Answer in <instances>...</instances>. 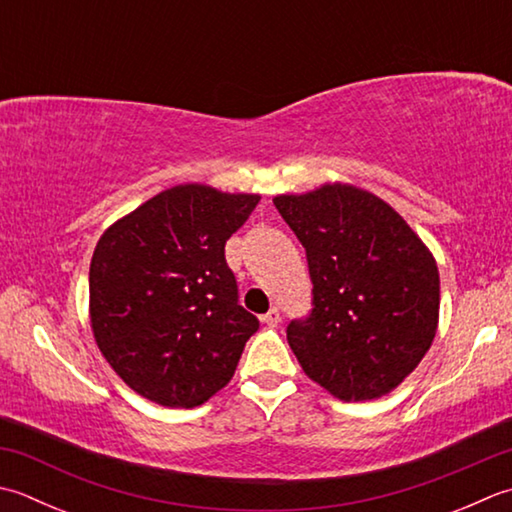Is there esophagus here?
I'll return each instance as SVG.
<instances>
[{"label": "esophagus", "mask_w": 512, "mask_h": 512, "mask_svg": "<svg viewBox=\"0 0 512 512\" xmlns=\"http://www.w3.org/2000/svg\"><path fill=\"white\" fill-rule=\"evenodd\" d=\"M259 319H262V322H264L266 326H277L279 322H282V313H279L277 308H270L268 313H266V315H262Z\"/></svg>", "instance_id": "esophagus-1"}]
</instances>
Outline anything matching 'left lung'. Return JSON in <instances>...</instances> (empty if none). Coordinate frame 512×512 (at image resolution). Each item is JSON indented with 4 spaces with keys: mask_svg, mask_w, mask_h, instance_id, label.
I'll use <instances>...</instances> for the list:
<instances>
[{
    "mask_svg": "<svg viewBox=\"0 0 512 512\" xmlns=\"http://www.w3.org/2000/svg\"><path fill=\"white\" fill-rule=\"evenodd\" d=\"M306 248L313 310L286 335L304 373L342 402L395 390L433 344L439 270L426 244L384 199L350 184L277 195Z\"/></svg>",
    "mask_w": 512,
    "mask_h": 512,
    "instance_id": "1",
    "label": "left lung"
}]
</instances>
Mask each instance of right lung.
<instances>
[{"label": "right lung", "instance_id": "obj_1", "mask_svg": "<svg viewBox=\"0 0 512 512\" xmlns=\"http://www.w3.org/2000/svg\"><path fill=\"white\" fill-rule=\"evenodd\" d=\"M259 195L173 186L117 219L90 259V328L124 382L150 402L193 408L222 390L255 315L239 306L224 246Z\"/></svg>", "mask_w": 512, "mask_h": 512}]
</instances>
